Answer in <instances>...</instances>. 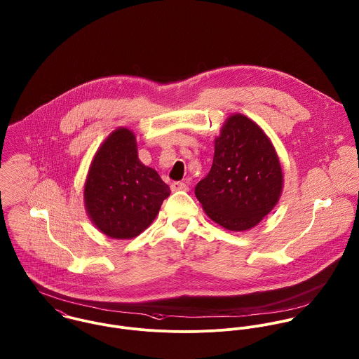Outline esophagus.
<instances>
[{
  "mask_svg": "<svg viewBox=\"0 0 359 359\" xmlns=\"http://www.w3.org/2000/svg\"><path fill=\"white\" fill-rule=\"evenodd\" d=\"M170 189H172V191H187L189 186L183 182H173L170 184Z\"/></svg>",
  "mask_w": 359,
  "mask_h": 359,
  "instance_id": "1",
  "label": "esophagus"
}]
</instances>
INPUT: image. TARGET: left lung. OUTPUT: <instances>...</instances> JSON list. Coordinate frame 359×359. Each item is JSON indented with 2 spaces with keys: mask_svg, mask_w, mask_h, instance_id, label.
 Returning <instances> with one entry per match:
<instances>
[{
  "mask_svg": "<svg viewBox=\"0 0 359 359\" xmlns=\"http://www.w3.org/2000/svg\"><path fill=\"white\" fill-rule=\"evenodd\" d=\"M282 189V166L268 136L250 118L229 116L216 137L212 168L196 186L205 214L227 230H248L273 210Z\"/></svg>",
  "mask_w": 359,
  "mask_h": 359,
  "instance_id": "left-lung-1",
  "label": "left lung"
}]
</instances>
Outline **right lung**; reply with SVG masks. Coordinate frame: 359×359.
Here are the masks:
<instances>
[{
    "mask_svg": "<svg viewBox=\"0 0 359 359\" xmlns=\"http://www.w3.org/2000/svg\"><path fill=\"white\" fill-rule=\"evenodd\" d=\"M170 189L143 165L135 135L119 128L95 152L84 184L91 222L112 238H133L156 217Z\"/></svg>",
    "mask_w": 359,
    "mask_h": 359,
    "instance_id": "1",
    "label": "right lung"
}]
</instances>
